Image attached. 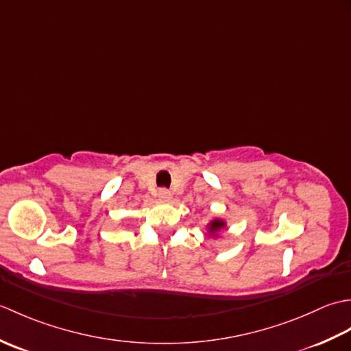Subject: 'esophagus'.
I'll list each match as a JSON object with an SVG mask.
<instances>
[{
	"mask_svg": "<svg viewBox=\"0 0 351 351\" xmlns=\"http://www.w3.org/2000/svg\"><path fill=\"white\" fill-rule=\"evenodd\" d=\"M158 197H160V200H162V202H167V200H170V197H171V193L166 189H161L158 191Z\"/></svg>",
	"mask_w": 351,
	"mask_h": 351,
	"instance_id": "obj_1",
	"label": "esophagus"
}]
</instances>
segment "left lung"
<instances>
[{
    "instance_id": "obj_1",
    "label": "left lung",
    "mask_w": 351,
    "mask_h": 351,
    "mask_svg": "<svg viewBox=\"0 0 351 351\" xmlns=\"http://www.w3.org/2000/svg\"><path fill=\"white\" fill-rule=\"evenodd\" d=\"M225 226H226L225 221L220 220V219H214V220L210 221V225L206 226V228H208V234H210V235H215V234L219 232L220 229H223Z\"/></svg>"
}]
</instances>
